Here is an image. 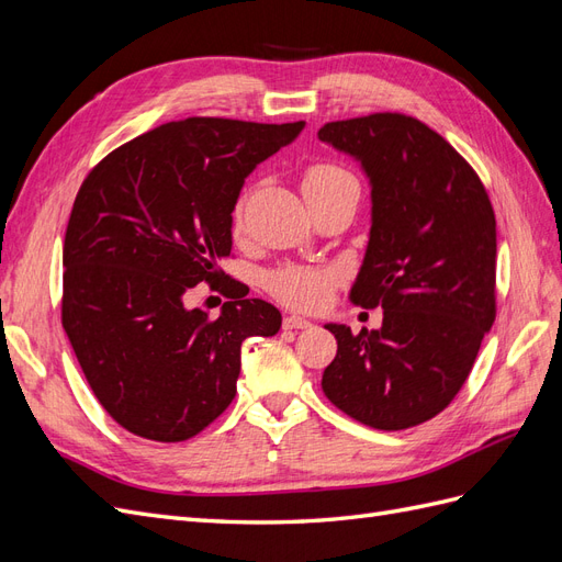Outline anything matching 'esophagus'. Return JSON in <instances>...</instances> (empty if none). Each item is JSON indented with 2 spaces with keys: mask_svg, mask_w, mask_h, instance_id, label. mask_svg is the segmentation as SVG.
Returning a JSON list of instances; mask_svg holds the SVG:
<instances>
[{
  "mask_svg": "<svg viewBox=\"0 0 562 562\" xmlns=\"http://www.w3.org/2000/svg\"><path fill=\"white\" fill-rule=\"evenodd\" d=\"M283 328L285 330H307V328H312V321L295 316V314H288V316H283Z\"/></svg>",
  "mask_w": 562,
  "mask_h": 562,
  "instance_id": "esophagus-1",
  "label": "esophagus"
}]
</instances>
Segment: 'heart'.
<instances>
[{
  "label": "heart",
  "mask_w": 562,
  "mask_h": 562,
  "mask_svg": "<svg viewBox=\"0 0 562 562\" xmlns=\"http://www.w3.org/2000/svg\"><path fill=\"white\" fill-rule=\"evenodd\" d=\"M302 194L307 203H318L323 199H333L337 194H356L359 196V180L345 166L333 161H316L304 168L302 173ZM248 194L236 201L232 213V225L239 229L244 223ZM339 277L335 269L328 267H302V265H285L267 274V291L281 300L288 307L295 310H321L333 295Z\"/></svg>",
  "instance_id": "b5f03b06"
}]
</instances>
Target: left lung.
<instances>
[{
  "instance_id": "1",
  "label": "left lung",
  "mask_w": 562,
  "mask_h": 562,
  "mask_svg": "<svg viewBox=\"0 0 562 562\" xmlns=\"http://www.w3.org/2000/svg\"><path fill=\"white\" fill-rule=\"evenodd\" d=\"M318 138L370 178L372 227L351 300L384 310L380 330L328 323L337 353L323 394L366 427L411 429L452 403L495 323V211L471 164L415 116L342 119Z\"/></svg>"
}]
</instances>
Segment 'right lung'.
I'll return each instance as SVG.
<instances>
[{"label": "right lung", "mask_w": 562, "mask_h": 562, "mask_svg": "<svg viewBox=\"0 0 562 562\" xmlns=\"http://www.w3.org/2000/svg\"><path fill=\"white\" fill-rule=\"evenodd\" d=\"M304 122L190 116L112 149L83 178L63 246V328L98 403L126 431L178 443L234 401L241 345L281 314L229 281L220 316L187 310L227 279L232 211L255 166Z\"/></svg>", "instance_id": "obj_1"}]
</instances>
